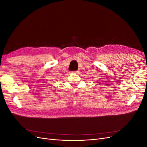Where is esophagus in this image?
Wrapping results in <instances>:
<instances>
[{"label": "esophagus", "instance_id": "obj_1", "mask_svg": "<svg viewBox=\"0 0 147 147\" xmlns=\"http://www.w3.org/2000/svg\"><path fill=\"white\" fill-rule=\"evenodd\" d=\"M74 73H79L80 72V71H79V70H76V71H74Z\"/></svg>", "mask_w": 147, "mask_h": 147}]
</instances>
